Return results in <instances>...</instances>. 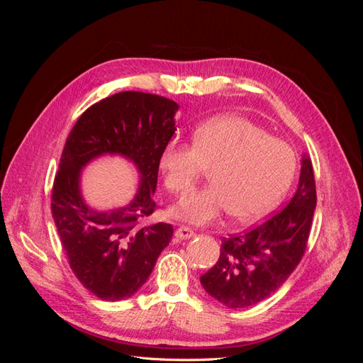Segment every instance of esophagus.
<instances>
[{"mask_svg": "<svg viewBox=\"0 0 363 363\" xmlns=\"http://www.w3.org/2000/svg\"><path fill=\"white\" fill-rule=\"evenodd\" d=\"M174 236L177 238V239H180V240H183V239H189V238L195 236V233H194V230H192V228H189V227H184V225H180L177 230H175Z\"/></svg>", "mask_w": 363, "mask_h": 363, "instance_id": "1", "label": "esophagus"}]
</instances>
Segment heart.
Segmentation results:
<instances>
[{"label":"heart","instance_id":"heart-1","mask_svg":"<svg viewBox=\"0 0 363 363\" xmlns=\"http://www.w3.org/2000/svg\"><path fill=\"white\" fill-rule=\"evenodd\" d=\"M159 164L167 188L180 199L211 168V184L174 208L186 223L206 225L227 212L240 223L267 215L291 188L298 162L286 140L244 116L223 115L196 127L192 145L169 140Z\"/></svg>","mask_w":363,"mask_h":363}]
</instances>
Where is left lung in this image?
<instances>
[{
    "mask_svg": "<svg viewBox=\"0 0 363 363\" xmlns=\"http://www.w3.org/2000/svg\"><path fill=\"white\" fill-rule=\"evenodd\" d=\"M315 207L312 162L303 155L298 188L288 206L250 232L223 239L215 267L200 277L204 291L230 309L268 298L300 263Z\"/></svg>",
    "mask_w": 363,
    "mask_h": 363,
    "instance_id": "left-lung-1",
    "label": "left lung"
}]
</instances>
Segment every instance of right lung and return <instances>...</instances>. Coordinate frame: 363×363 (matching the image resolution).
I'll list each match as a JSON object with an SVG mask.
<instances>
[{"instance_id": "right-lung-1", "label": "right lung", "mask_w": 363, "mask_h": 363, "mask_svg": "<svg viewBox=\"0 0 363 363\" xmlns=\"http://www.w3.org/2000/svg\"><path fill=\"white\" fill-rule=\"evenodd\" d=\"M177 111L164 96L119 92L87 108L65 144L51 212L72 272L98 298L119 301L138 292L172 238L171 224L145 221L156 208L159 159L177 130ZM107 154L135 164L140 188L128 205L96 211L81 195V171Z\"/></svg>"}]
</instances>
